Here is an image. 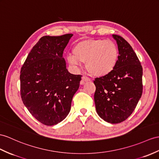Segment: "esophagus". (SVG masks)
Masks as SVG:
<instances>
[{
    "mask_svg": "<svg viewBox=\"0 0 159 159\" xmlns=\"http://www.w3.org/2000/svg\"><path fill=\"white\" fill-rule=\"evenodd\" d=\"M90 79L89 78V77H86V76H82V80H81L80 84H82V85H83V84H85V82H90Z\"/></svg>",
    "mask_w": 159,
    "mask_h": 159,
    "instance_id": "1",
    "label": "esophagus"
}]
</instances>
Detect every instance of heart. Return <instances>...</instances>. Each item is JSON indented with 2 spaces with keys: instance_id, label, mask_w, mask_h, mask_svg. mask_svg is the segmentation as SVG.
<instances>
[{
  "instance_id": "heart-1",
  "label": "heart",
  "mask_w": 159,
  "mask_h": 159,
  "mask_svg": "<svg viewBox=\"0 0 159 159\" xmlns=\"http://www.w3.org/2000/svg\"><path fill=\"white\" fill-rule=\"evenodd\" d=\"M73 56L67 57L68 63L77 67L80 62L86 63L89 73L93 76L102 77L114 70L119 59V50L109 40L86 39L73 46Z\"/></svg>"
}]
</instances>
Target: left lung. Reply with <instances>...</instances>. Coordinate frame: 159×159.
<instances>
[{"instance_id":"1","label":"left lung","mask_w":159,"mask_h":159,"mask_svg":"<svg viewBox=\"0 0 159 159\" xmlns=\"http://www.w3.org/2000/svg\"><path fill=\"white\" fill-rule=\"evenodd\" d=\"M113 37L118 46V62L109 74L95 78L94 102L100 118L119 123L129 117L141 98L143 70L128 42L118 35Z\"/></svg>"}]
</instances>
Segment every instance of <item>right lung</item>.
<instances>
[{"label": "right lung", "instance_id": "1", "mask_svg": "<svg viewBox=\"0 0 159 159\" xmlns=\"http://www.w3.org/2000/svg\"><path fill=\"white\" fill-rule=\"evenodd\" d=\"M72 34L42 37L31 50L20 72L24 105L38 121L54 125L67 117L82 75L66 69L63 57Z\"/></svg>", "mask_w": 159, "mask_h": 159}]
</instances>
